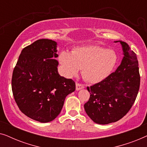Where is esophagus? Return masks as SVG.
I'll return each instance as SVG.
<instances>
[{
    "label": "esophagus",
    "mask_w": 147,
    "mask_h": 147,
    "mask_svg": "<svg viewBox=\"0 0 147 147\" xmlns=\"http://www.w3.org/2000/svg\"><path fill=\"white\" fill-rule=\"evenodd\" d=\"M76 90H77V91L82 90V89H84V85H82V84H78V83H76Z\"/></svg>",
    "instance_id": "obj_1"
}]
</instances>
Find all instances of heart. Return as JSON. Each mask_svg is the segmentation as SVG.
<instances>
[{
  "label": "heart",
  "mask_w": 147,
  "mask_h": 147,
  "mask_svg": "<svg viewBox=\"0 0 147 147\" xmlns=\"http://www.w3.org/2000/svg\"><path fill=\"white\" fill-rule=\"evenodd\" d=\"M65 75L73 77L82 69L86 81L96 84L105 80L117 63V55L114 50L99 45L78 47L72 51H63L58 57Z\"/></svg>",
  "instance_id": "heart-1"
}]
</instances>
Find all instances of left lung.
<instances>
[{
  "mask_svg": "<svg viewBox=\"0 0 147 147\" xmlns=\"http://www.w3.org/2000/svg\"><path fill=\"white\" fill-rule=\"evenodd\" d=\"M124 57L115 72L105 80L87 89L90 92L84 104L88 116L99 124L118 121L125 116L133 105L140 87L138 62L136 54L122 41Z\"/></svg>",
  "mask_w": 147,
  "mask_h": 147,
  "instance_id": "obj_1",
  "label": "left lung"
}]
</instances>
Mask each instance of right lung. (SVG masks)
<instances>
[{
  "label": "right lung",
  "instance_id": "right-lung-1",
  "mask_svg": "<svg viewBox=\"0 0 147 147\" xmlns=\"http://www.w3.org/2000/svg\"><path fill=\"white\" fill-rule=\"evenodd\" d=\"M57 47V42L42 39L24 48L12 77V90L20 110L42 123L55 119L66 96L76 90L73 80L58 73Z\"/></svg>",
  "mask_w": 147,
  "mask_h": 147
}]
</instances>
